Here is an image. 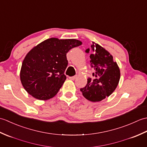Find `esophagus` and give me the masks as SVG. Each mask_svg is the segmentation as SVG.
I'll return each mask as SVG.
<instances>
[{"instance_id":"1","label":"esophagus","mask_w":147,"mask_h":147,"mask_svg":"<svg viewBox=\"0 0 147 147\" xmlns=\"http://www.w3.org/2000/svg\"><path fill=\"white\" fill-rule=\"evenodd\" d=\"M77 75H76V76H70V77H69V78L70 80H74L75 79H76L77 78Z\"/></svg>"}]
</instances>
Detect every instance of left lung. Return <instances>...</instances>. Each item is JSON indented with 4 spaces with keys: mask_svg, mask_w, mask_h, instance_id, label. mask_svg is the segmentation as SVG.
<instances>
[{
    "mask_svg": "<svg viewBox=\"0 0 147 147\" xmlns=\"http://www.w3.org/2000/svg\"><path fill=\"white\" fill-rule=\"evenodd\" d=\"M85 52L90 53V65L94 69L92 74L95 79L88 78L86 85L80 91L90 101H101L116 88L120 79L119 68L110 53L97 43L93 42L91 49Z\"/></svg>",
    "mask_w": 147,
    "mask_h": 147,
    "instance_id": "left-lung-1",
    "label": "left lung"
}]
</instances>
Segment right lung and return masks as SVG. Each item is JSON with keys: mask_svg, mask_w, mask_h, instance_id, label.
<instances>
[{"mask_svg": "<svg viewBox=\"0 0 147 147\" xmlns=\"http://www.w3.org/2000/svg\"><path fill=\"white\" fill-rule=\"evenodd\" d=\"M82 44L76 39L51 38L33 47L22 63L20 80L24 88L36 99L46 100L57 94L66 80V54Z\"/></svg>", "mask_w": 147, "mask_h": 147, "instance_id": "add662e5", "label": "right lung"}]
</instances>
